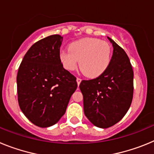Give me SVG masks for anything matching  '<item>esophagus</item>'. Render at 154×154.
<instances>
[{
    "label": "esophagus",
    "instance_id": "34e87169",
    "mask_svg": "<svg viewBox=\"0 0 154 154\" xmlns=\"http://www.w3.org/2000/svg\"><path fill=\"white\" fill-rule=\"evenodd\" d=\"M81 81H82V79L80 78H77V79H76V82H77V84H78V85H79V84H80V82H81Z\"/></svg>",
    "mask_w": 154,
    "mask_h": 154
}]
</instances>
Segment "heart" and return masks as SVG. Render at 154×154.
Segmentation results:
<instances>
[{
	"label": "heart",
	"mask_w": 154,
	"mask_h": 154,
	"mask_svg": "<svg viewBox=\"0 0 154 154\" xmlns=\"http://www.w3.org/2000/svg\"><path fill=\"white\" fill-rule=\"evenodd\" d=\"M59 60L68 71L78 67L87 77L95 79L106 70L111 60V47L106 42L92 38H84L72 42L69 49L59 52Z\"/></svg>",
	"instance_id": "heart-1"
}]
</instances>
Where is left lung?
Wrapping results in <instances>:
<instances>
[{"instance_id":"left-lung-1","label":"left lung","mask_w":154,"mask_h":154,"mask_svg":"<svg viewBox=\"0 0 154 154\" xmlns=\"http://www.w3.org/2000/svg\"><path fill=\"white\" fill-rule=\"evenodd\" d=\"M113 47L106 70L97 78L82 80L84 113L94 126L110 127L117 123L130 109L133 95V71L124 50L107 37Z\"/></svg>"}]
</instances>
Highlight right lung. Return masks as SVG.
<instances>
[{"instance_id":"1","label":"right lung","mask_w":154,"mask_h":154,"mask_svg":"<svg viewBox=\"0 0 154 154\" xmlns=\"http://www.w3.org/2000/svg\"><path fill=\"white\" fill-rule=\"evenodd\" d=\"M62 37L37 42L23 58L17 75V100L24 116L39 127L55 124L77 89L76 78L59 60Z\"/></svg>"}]
</instances>
